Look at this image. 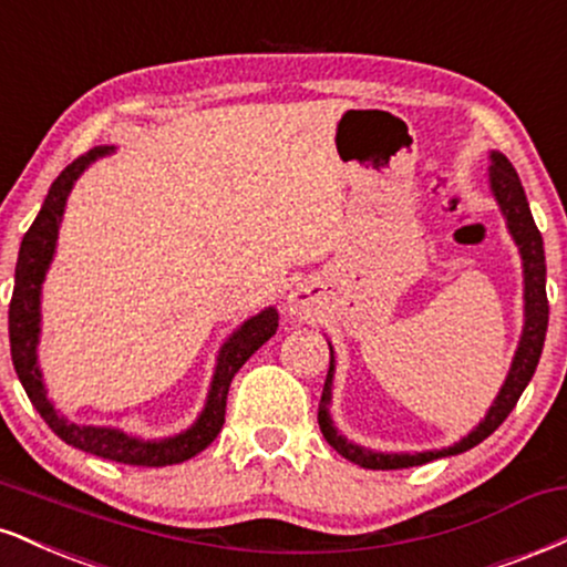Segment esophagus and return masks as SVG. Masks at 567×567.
<instances>
[{
  "label": "esophagus",
  "instance_id": "obj_1",
  "mask_svg": "<svg viewBox=\"0 0 567 567\" xmlns=\"http://www.w3.org/2000/svg\"><path fill=\"white\" fill-rule=\"evenodd\" d=\"M288 309H290V313H296V317H309V313L313 311V288H311V285L301 282L296 290L290 292Z\"/></svg>",
  "mask_w": 567,
  "mask_h": 567
}]
</instances>
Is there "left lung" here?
<instances>
[{
  "label": "left lung",
  "mask_w": 567,
  "mask_h": 567,
  "mask_svg": "<svg viewBox=\"0 0 567 567\" xmlns=\"http://www.w3.org/2000/svg\"><path fill=\"white\" fill-rule=\"evenodd\" d=\"M488 182L491 193H494L496 203H499L504 218H507V229L513 235V240L520 250L523 258V301H525V324L520 343H517L513 367H509L507 380H504L499 395L491 404L488 414L478 422L475 431H470L465 439L449 449H435V452H417V454H383V452H370V449L357 446L346 435H340L332 425L330 417V401H332V374H336V357H332L330 346V370H327L322 401H319V431L336 449L338 454H343L346 460H351L353 465L367 467V470H401V467H414L425 465L431 460H441V456L462 454L467 449L478 446L483 439H488L496 427L507 420V414L513 412L517 399H520L525 385L534 378L538 357H542L544 338H547V324H549V301H547V261H544V240L542 231L536 229L534 216H530L528 200H525L520 176L513 168V163L507 161V155L491 153V168H488Z\"/></svg>",
  "instance_id": "1"
}]
</instances>
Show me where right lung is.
<instances>
[{"label": "right lung", "mask_w": 567, "mask_h": 567, "mask_svg": "<svg viewBox=\"0 0 567 567\" xmlns=\"http://www.w3.org/2000/svg\"><path fill=\"white\" fill-rule=\"evenodd\" d=\"M113 153V147H94L89 153L79 155L65 172L52 182L50 193L44 197V206L39 216L33 218L31 229L25 231L20 243L18 266H16V290L10 301V351L12 364L29 393L31 404L42 414V420L52 427L58 439H63L68 446H76L81 452L102 456V460L124 462V465L136 467H166L179 465L184 460H193L200 454L210 441L216 439L224 425V412H227V393L229 383L237 370L248 361L261 346L277 332L279 313L277 309H264L248 322H243L221 346L216 359V372L210 380V391L203 406L200 417L195 420L193 427L172 439L161 441H142L134 439L118 427H97V425H76L63 414L54 412L52 401L47 399V388L42 380V370L37 361L39 330H42V282L50 269L54 245H58L60 221H63L65 200L71 195L73 184L81 174L92 166L102 155Z\"/></svg>", "instance_id": "add662e5"}]
</instances>
